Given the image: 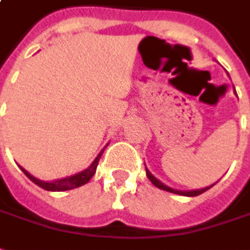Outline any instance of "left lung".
Listing matches in <instances>:
<instances>
[{
    "label": "left lung",
    "mask_w": 250,
    "mask_h": 250,
    "mask_svg": "<svg viewBox=\"0 0 250 250\" xmlns=\"http://www.w3.org/2000/svg\"><path fill=\"white\" fill-rule=\"evenodd\" d=\"M146 175L147 178H149V181L153 183L156 188H159L161 190H166V191H169V193H174V194H181V196H186V197H194V196H198V194H201L204 191H207L208 189H210L213 185H210V186H207V188H203V189H196V190H176V189H172V188H169L167 185H164L163 182H160L156 176L150 174V171L146 168Z\"/></svg>",
    "instance_id": "left-lung-1"
}]
</instances>
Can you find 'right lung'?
I'll list each match as a JSON object with an SVG mask.
<instances>
[{"instance_id": "add662e5", "label": "right lung", "mask_w": 250, "mask_h": 250, "mask_svg": "<svg viewBox=\"0 0 250 250\" xmlns=\"http://www.w3.org/2000/svg\"><path fill=\"white\" fill-rule=\"evenodd\" d=\"M106 147V146H105ZM104 147V149H105ZM104 149L98 153L94 161L90 164L89 168H86V169H83L81 172H78L75 175H71V176H67V178H61V179H56V181H50V182H45V181H41L38 178H35V176H32L28 171H25L24 168H21V171L24 172L25 176L32 181V182L35 183L37 186H40L42 189L47 190V191H64V190H71V189H75V188H79V186H82L84 183H87L93 178V175L96 174V169L97 166H98V161L101 159V156L104 153Z\"/></svg>"}]
</instances>
